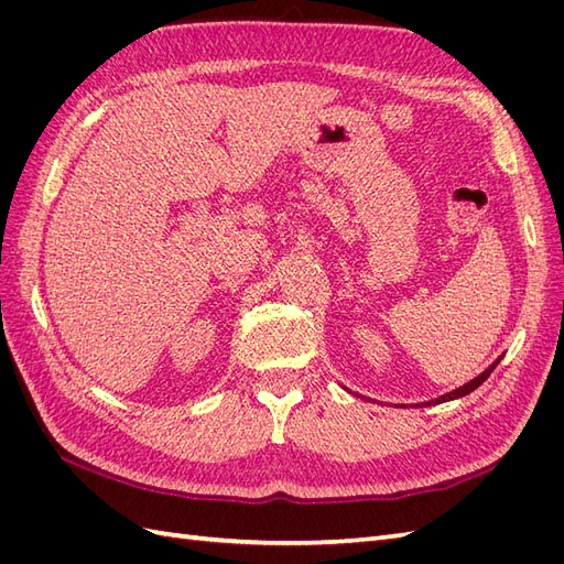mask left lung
<instances>
[{
  "instance_id": "left-lung-1",
  "label": "left lung",
  "mask_w": 564,
  "mask_h": 564,
  "mask_svg": "<svg viewBox=\"0 0 564 564\" xmlns=\"http://www.w3.org/2000/svg\"><path fill=\"white\" fill-rule=\"evenodd\" d=\"M501 362V357L494 365H489L480 377H475L473 381H468L466 386H460V388H456V390H452V392H447V395H442V398H437V400H433V402H425V404H440V402H449V400H456V398H464V395H468V392H473L477 386H482L487 379H489V373L494 371V367H497Z\"/></svg>"
}]
</instances>
